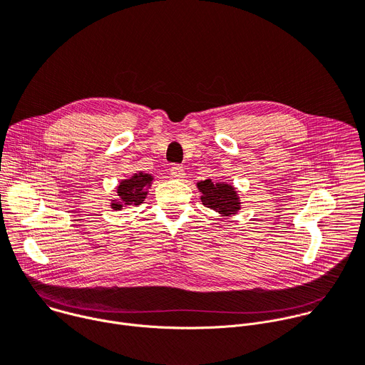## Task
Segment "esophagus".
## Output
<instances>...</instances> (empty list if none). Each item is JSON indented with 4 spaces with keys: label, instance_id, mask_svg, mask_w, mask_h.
<instances>
[{
    "label": "esophagus",
    "instance_id": "obj_1",
    "mask_svg": "<svg viewBox=\"0 0 365 365\" xmlns=\"http://www.w3.org/2000/svg\"><path fill=\"white\" fill-rule=\"evenodd\" d=\"M185 168L182 165H173L170 168V176L175 179H183L185 178Z\"/></svg>",
    "mask_w": 365,
    "mask_h": 365
}]
</instances>
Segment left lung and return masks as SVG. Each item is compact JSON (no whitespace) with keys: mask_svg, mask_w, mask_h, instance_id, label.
<instances>
[{"mask_svg":"<svg viewBox=\"0 0 365 365\" xmlns=\"http://www.w3.org/2000/svg\"><path fill=\"white\" fill-rule=\"evenodd\" d=\"M197 189L202 192V203L222 217L235 215L241 210L240 197L231 185L214 183L211 179H206L197 183Z\"/></svg>","mask_w":365,"mask_h":365,"instance_id":"8db88e82","label":"left lung"}]
</instances>
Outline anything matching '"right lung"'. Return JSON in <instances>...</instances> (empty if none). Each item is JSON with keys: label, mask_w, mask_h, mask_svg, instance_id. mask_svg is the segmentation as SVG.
<instances>
[{"label": "right lung", "mask_w": 365, "mask_h": 365, "mask_svg": "<svg viewBox=\"0 0 365 365\" xmlns=\"http://www.w3.org/2000/svg\"><path fill=\"white\" fill-rule=\"evenodd\" d=\"M153 176L148 173H135L130 179L123 180L117 187L118 199L111 202V207L115 211L123 210V206L140 205L147 196V189L151 186Z\"/></svg>", "instance_id": "1"}]
</instances>
